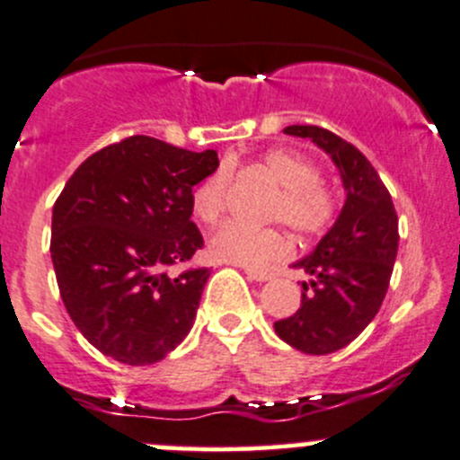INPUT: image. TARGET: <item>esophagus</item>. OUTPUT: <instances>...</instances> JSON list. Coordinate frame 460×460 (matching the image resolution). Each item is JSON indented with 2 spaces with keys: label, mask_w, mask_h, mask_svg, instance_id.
<instances>
[{
  "label": "esophagus",
  "mask_w": 460,
  "mask_h": 460,
  "mask_svg": "<svg viewBox=\"0 0 460 460\" xmlns=\"http://www.w3.org/2000/svg\"><path fill=\"white\" fill-rule=\"evenodd\" d=\"M244 273H247L249 280H256V282L271 280V273H269V271H260V269H244Z\"/></svg>",
  "instance_id": "1"
}]
</instances>
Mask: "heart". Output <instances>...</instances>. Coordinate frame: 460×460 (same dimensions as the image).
I'll list each match as a JSON object with an SVG mask.
<instances>
[{"label":"heart","instance_id":"obj_1","mask_svg":"<svg viewBox=\"0 0 460 460\" xmlns=\"http://www.w3.org/2000/svg\"><path fill=\"white\" fill-rule=\"evenodd\" d=\"M260 164L280 184L271 217L280 220L298 235H318L336 217V196L320 182L318 166L303 153L291 148H271ZM231 182V166L222 164L204 178L191 193L193 216L213 225L222 216ZM289 240L278 229H252L240 222H225L208 238V253L220 262L240 267H264L289 256Z\"/></svg>","mask_w":460,"mask_h":460}]
</instances>
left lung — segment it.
<instances>
[{"label": "left lung", "instance_id": "left-lung-1", "mask_svg": "<svg viewBox=\"0 0 460 460\" xmlns=\"http://www.w3.org/2000/svg\"><path fill=\"white\" fill-rule=\"evenodd\" d=\"M285 133L309 137L332 157L347 198L318 247L294 264L312 276L303 282L300 309L273 329L294 349L333 354L358 338L383 305L398 252V216L372 162L354 144L309 124Z\"/></svg>", "mask_w": 460, "mask_h": 460}]
</instances>
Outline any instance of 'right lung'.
Instances as JSON below:
<instances>
[{"instance_id":"right-lung-1","label":"right lung","mask_w":460,"mask_h":460,"mask_svg":"<svg viewBox=\"0 0 460 460\" xmlns=\"http://www.w3.org/2000/svg\"><path fill=\"white\" fill-rule=\"evenodd\" d=\"M217 153L131 136L93 153L53 207L50 258L82 336L124 365H153L191 332L207 267L169 273L204 240L191 193Z\"/></svg>"}]
</instances>
